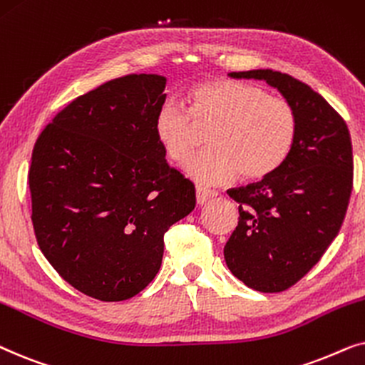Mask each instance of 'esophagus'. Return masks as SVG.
<instances>
[{"label":"esophagus","mask_w":365,"mask_h":365,"mask_svg":"<svg viewBox=\"0 0 365 365\" xmlns=\"http://www.w3.org/2000/svg\"><path fill=\"white\" fill-rule=\"evenodd\" d=\"M195 195H197L198 205H203V203L210 200V198L217 197V192L215 190H208V188H203V187H197L195 188Z\"/></svg>","instance_id":"34e87169"}]
</instances>
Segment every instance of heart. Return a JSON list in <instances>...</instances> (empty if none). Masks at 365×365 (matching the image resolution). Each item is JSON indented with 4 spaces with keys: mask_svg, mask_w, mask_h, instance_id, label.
<instances>
[{
    "mask_svg": "<svg viewBox=\"0 0 365 365\" xmlns=\"http://www.w3.org/2000/svg\"><path fill=\"white\" fill-rule=\"evenodd\" d=\"M190 108L165 100L155 115V137L170 162L183 165L198 147V128L210 130V152L187 165L202 185H220L237 173L264 180L277 172L297 138V111L289 100L262 86L235 80H212L193 86Z\"/></svg>",
    "mask_w": 365,
    "mask_h": 365,
    "instance_id": "obj_1",
    "label": "heart"
}]
</instances>
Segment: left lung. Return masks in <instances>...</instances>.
<instances>
[{
	"mask_svg": "<svg viewBox=\"0 0 365 365\" xmlns=\"http://www.w3.org/2000/svg\"><path fill=\"white\" fill-rule=\"evenodd\" d=\"M230 76L265 80L297 111V138L284 165L260 182L227 192L240 213L223 249L228 269L247 287L284 292L317 264L341 230L354 183L351 133L317 91L287 73Z\"/></svg>",
	"mask_w": 365,
	"mask_h": 365,
	"instance_id": "left-lung-1",
	"label": "left lung"
}]
</instances>
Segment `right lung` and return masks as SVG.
<instances>
[{
    "label": "right lung",
    "instance_id": "1",
    "mask_svg": "<svg viewBox=\"0 0 365 365\" xmlns=\"http://www.w3.org/2000/svg\"><path fill=\"white\" fill-rule=\"evenodd\" d=\"M165 76L126 75L78 96L38 137L28 172L38 245L63 280L118 302L158 274L163 237L195 188L155 137Z\"/></svg>",
    "mask_w": 365,
    "mask_h": 365
}]
</instances>
